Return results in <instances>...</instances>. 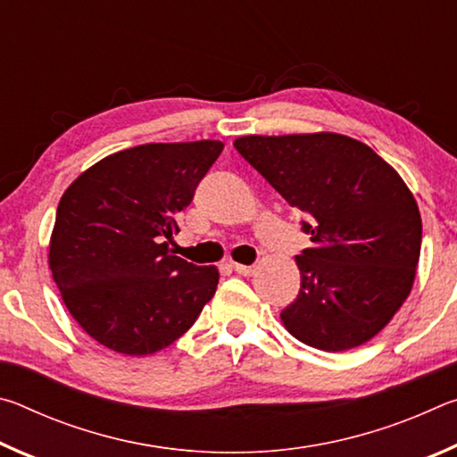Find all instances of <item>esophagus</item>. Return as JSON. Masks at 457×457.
Wrapping results in <instances>:
<instances>
[{
  "label": "esophagus",
  "mask_w": 457,
  "mask_h": 457,
  "mask_svg": "<svg viewBox=\"0 0 457 457\" xmlns=\"http://www.w3.org/2000/svg\"><path fill=\"white\" fill-rule=\"evenodd\" d=\"M231 268H234V272L239 276H252L253 274V266H244V264H236V262H231Z\"/></svg>",
  "instance_id": "esophagus-1"
}]
</instances>
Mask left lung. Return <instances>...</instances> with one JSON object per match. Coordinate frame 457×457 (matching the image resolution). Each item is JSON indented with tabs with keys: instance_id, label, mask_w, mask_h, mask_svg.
Returning <instances> with one entry per match:
<instances>
[{
	"instance_id": "8db88e82",
	"label": "left lung",
	"mask_w": 457,
	"mask_h": 457,
	"mask_svg": "<svg viewBox=\"0 0 457 457\" xmlns=\"http://www.w3.org/2000/svg\"><path fill=\"white\" fill-rule=\"evenodd\" d=\"M292 207L312 245L296 256L300 292L280 319L314 349L338 353L378 335L405 303L421 252L413 193L385 159L338 133L234 141Z\"/></svg>"
}]
</instances>
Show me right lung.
<instances>
[{
	"instance_id": "right-lung-1",
	"label": "right lung",
	"mask_w": 457,
	"mask_h": 457,
	"mask_svg": "<svg viewBox=\"0 0 457 457\" xmlns=\"http://www.w3.org/2000/svg\"><path fill=\"white\" fill-rule=\"evenodd\" d=\"M221 151V141L138 145L98 161L62 195L48 264L68 312L106 349H165L213 298L218 268L173 256L165 239Z\"/></svg>"
}]
</instances>
